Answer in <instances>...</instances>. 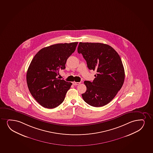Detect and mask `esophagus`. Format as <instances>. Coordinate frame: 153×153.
Wrapping results in <instances>:
<instances>
[{
    "mask_svg": "<svg viewBox=\"0 0 153 153\" xmlns=\"http://www.w3.org/2000/svg\"><path fill=\"white\" fill-rule=\"evenodd\" d=\"M80 83H81L80 82H72V84H73V85H79Z\"/></svg>",
    "mask_w": 153,
    "mask_h": 153,
    "instance_id": "34e87169",
    "label": "esophagus"
}]
</instances>
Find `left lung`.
I'll return each mask as SVG.
<instances>
[{"label":"left lung","instance_id":"8db88e82","mask_svg":"<svg viewBox=\"0 0 153 153\" xmlns=\"http://www.w3.org/2000/svg\"><path fill=\"white\" fill-rule=\"evenodd\" d=\"M81 53L89 70L97 71L93 82L85 81L87 89L82 94L84 100L94 107L107 105L121 89L125 70L120 56L114 48L101 43L79 42Z\"/></svg>","mask_w":153,"mask_h":153}]
</instances>
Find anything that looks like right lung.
<instances>
[{"label": "right lung", "instance_id": "obj_1", "mask_svg": "<svg viewBox=\"0 0 153 153\" xmlns=\"http://www.w3.org/2000/svg\"><path fill=\"white\" fill-rule=\"evenodd\" d=\"M77 43H58L45 47L31 60L26 74L27 86L33 97L45 108H55L64 101L72 83L59 79L57 76L59 70L66 68L67 60Z\"/></svg>", "mask_w": 153, "mask_h": 153}]
</instances>
